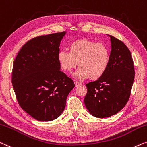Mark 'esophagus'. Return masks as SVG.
<instances>
[{"label": "esophagus", "instance_id": "obj_1", "mask_svg": "<svg viewBox=\"0 0 147 147\" xmlns=\"http://www.w3.org/2000/svg\"><path fill=\"white\" fill-rule=\"evenodd\" d=\"M82 84L80 82H78V81H74V85H75V87H78V86H80Z\"/></svg>", "mask_w": 147, "mask_h": 147}]
</instances>
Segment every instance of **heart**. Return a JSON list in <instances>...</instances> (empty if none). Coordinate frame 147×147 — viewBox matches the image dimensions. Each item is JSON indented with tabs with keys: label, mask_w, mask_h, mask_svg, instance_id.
<instances>
[{
	"label": "heart",
	"mask_w": 147,
	"mask_h": 147,
	"mask_svg": "<svg viewBox=\"0 0 147 147\" xmlns=\"http://www.w3.org/2000/svg\"><path fill=\"white\" fill-rule=\"evenodd\" d=\"M69 50V52L65 50L59 52L57 61L61 69L67 73H71L78 65L79 69L74 73L76 78L97 80L108 69L110 53L102 43L80 39L71 43Z\"/></svg>",
	"instance_id": "heart-1"
}]
</instances>
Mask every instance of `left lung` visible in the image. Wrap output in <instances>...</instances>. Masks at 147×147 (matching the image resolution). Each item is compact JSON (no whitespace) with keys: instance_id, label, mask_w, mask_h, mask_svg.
Wrapping results in <instances>:
<instances>
[{"instance_id":"obj_1","label":"left lung","mask_w":147,"mask_h":147,"mask_svg":"<svg viewBox=\"0 0 147 147\" xmlns=\"http://www.w3.org/2000/svg\"><path fill=\"white\" fill-rule=\"evenodd\" d=\"M109 36L111 52L108 68L98 80L86 84L88 92L84 100L89 113L98 118L110 117L124 108L135 77L129 49L121 41Z\"/></svg>"}]
</instances>
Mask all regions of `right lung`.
<instances>
[{
    "label": "right lung",
    "mask_w": 147,
    "mask_h": 147,
    "mask_svg": "<svg viewBox=\"0 0 147 147\" xmlns=\"http://www.w3.org/2000/svg\"><path fill=\"white\" fill-rule=\"evenodd\" d=\"M66 32L35 38L20 50L13 65L12 83L22 109L35 119L50 121L61 115L73 80L57 61Z\"/></svg>",
    "instance_id": "obj_1"
}]
</instances>
